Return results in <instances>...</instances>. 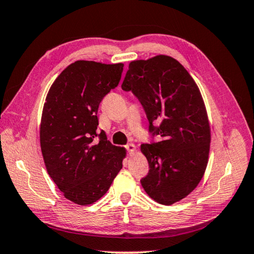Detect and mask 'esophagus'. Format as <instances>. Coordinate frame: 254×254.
Instances as JSON below:
<instances>
[{
    "mask_svg": "<svg viewBox=\"0 0 254 254\" xmlns=\"http://www.w3.org/2000/svg\"><path fill=\"white\" fill-rule=\"evenodd\" d=\"M126 148H127V152H128V154H133L135 152V149H136V147L133 143H128V144H127L126 145Z\"/></svg>",
    "mask_w": 254,
    "mask_h": 254,
    "instance_id": "34e87169",
    "label": "esophagus"
}]
</instances>
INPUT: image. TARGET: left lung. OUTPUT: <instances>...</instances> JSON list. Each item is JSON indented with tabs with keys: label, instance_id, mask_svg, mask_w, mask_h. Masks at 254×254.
<instances>
[{
	"label": "left lung",
	"instance_id": "8db88e82",
	"mask_svg": "<svg viewBox=\"0 0 254 254\" xmlns=\"http://www.w3.org/2000/svg\"><path fill=\"white\" fill-rule=\"evenodd\" d=\"M122 89L140 101L159 139L141 144L149 162L141 185L152 199L173 205L197 187L208 161L210 128L198 86L179 62L159 55L131 62Z\"/></svg>",
	"mask_w": 254,
	"mask_h": 254
}]
</instances>
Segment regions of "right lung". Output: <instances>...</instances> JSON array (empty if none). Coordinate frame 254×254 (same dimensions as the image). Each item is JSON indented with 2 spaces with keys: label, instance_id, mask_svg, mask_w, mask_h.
Here are the masks:
<instances>
[{
  "label": "right lung",
  "instance_id": "right-lung-1",
  "mask_svg": "<svg viewBox=\"0 0 254 254\" xmlns=\"http://www.w3.org/2000/svg\"><path fill=\"white\" fill-rule=\"evenodd\" d=\"M123 64L77 60L51 85L42 110L40 145L47 171L67 199L95 203L122 169L127 151L97 133V111L117 87Z\"/></svg>",
  "mask_w": 254,
  "mask_h": 254
}]
</instances>
